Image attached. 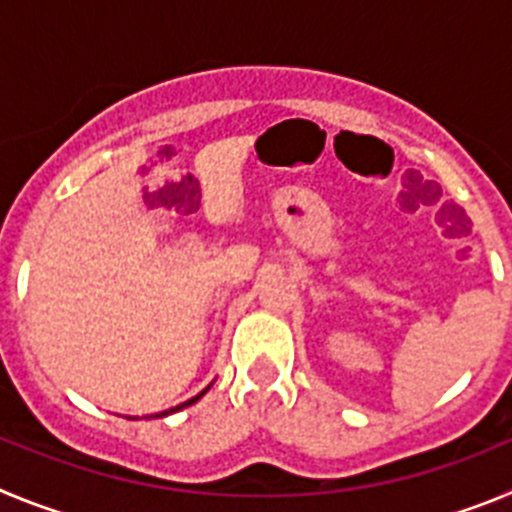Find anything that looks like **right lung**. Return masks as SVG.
I'll list each match as a JSON object with an SVG mask.
<instances>
[{
	"label": "right lung",
	"mask_w": 512,
	"mask_h": 512,
	"mask_svg": "<svg viewBox=\"0 0 512 512\" xmlns=\"http://www.w3.org/2000/svg\"><path fill=\"white\" fill-rule=\"evenodd\" d=\"M202 395H205V392H202ZM202 395H197V397H192V400H187V402H182V405H176V408H171V410H166V413H156V418L158 415H169V413H174V410H179V408H184V405H192V402H197L200 400Z\"/></svg>",
	"instance_id": "obj_1"
}]
</instances>
